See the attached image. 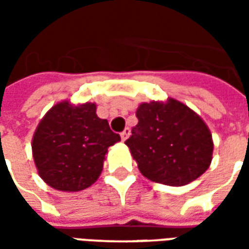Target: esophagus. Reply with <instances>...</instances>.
Masks as SVG:
<instances>
[{"instance_id":"esophagus-1","label":"esophagus","mask_w":249,"mask_h":249,"mask_svg":"<svg viewBox=\"0 0 249 249\" xmlns=\"http://www.w3.org/2000/svg\"><path fill=\"white\" fill-rule=\"evenodd\" d=\"M129 135H130V129L129 128H125V129L121 132V140L125 141L128 137H129Z\"/></svg>"}]
</instances>
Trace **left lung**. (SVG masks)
Masks as SVG:
<instances>
[{
	"label": "left lung",
	"instance_id": "left-lung-1",
	"mask_svg": "<svg viewBox=\"0 0 249 249\" xmlns=\"http://www.w3.org/2000/svg\"><path fill=\"white\" fill-rule=\"evenodd\" d=\"M139 123L125 144L140 172L155 183L181 187L200 178L212 161L213 141L197 113L175 98L142 103Z\"/></svg>",
	"mask_w": 249,
	"mask_h": 249
}]
</instances>
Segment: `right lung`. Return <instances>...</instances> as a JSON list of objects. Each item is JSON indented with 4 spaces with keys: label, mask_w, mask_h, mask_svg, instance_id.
Returning a JSON list of instances; mask_svg holds the SVG:
<instances>
[{
    "label": "right lung",
    "mask_w": 249,
    "mask_h": 249,
    "mask_svg": "<svg viewBox=\"0 0 249 249\" xmlns=\"http://www.w3.org/2000/svg\"><path fill=\"white\" fill-rule=\"evenodd\" d=\"M121 140L96 104L61 101L41 120L32 140L40 178L57 191L77 192L90 187L103 171L109 146Z\"/></svg>",
    "instance_id": "obj_1"
}]
</instances>
